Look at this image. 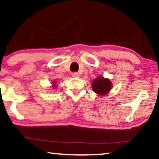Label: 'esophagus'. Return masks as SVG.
<instances>
[{
    "label": "esophagus",
    "mask_w": 159,
    "mask_h": 159,
    "mask_svg": "<svg viewBox=\"0 0 159 159\" xmlns=\"http://www.w3.org/2000/svg\"><path fill=\"white\" fill-rule=\"evenodd\" d=\"M71 75H72V76H73V78H79V77L80 76L79 73H77V72H73V73H72Z\"/></svg>",
    "instance_id": "esophagus-1"
}]
</instances>
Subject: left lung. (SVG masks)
<instances>
[{
    "label": "left lung",
    "instance_id": "left-lung-1",
    "mask_svg": "<svg viewBox=\"0 0 159 159\" xmlns=\"http://www.w3.org/2000/svg\"><path fill=\"white\" fill-rule=\"evenodd\" d=\"M112 83L111 80L103 76H98L92 80L91 88L93 91L99 96H105L112 89Z\"/></svg>",
    "mask_w": 159,
    "mask_h": 159
}]
</instances>
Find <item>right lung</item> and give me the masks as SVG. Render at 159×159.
Here are the masks:
<instances>
[{
	"instance_id": "right-lung-1",
	"label": "right lung",
	"mask_w": 159,
	"mask_h": 159,
	"mask_svg": "<svg viewBox=\"0 0 159 159\" xmlns=\"http://www.w3.org/2000/svg\"><path fill=\"white\" fill-rule=\"evenodd\" d=\"M51 84H52V89H56L57 88V85H56V80H53V81L51 82Z\"/></svg>"
}]
</instances>
